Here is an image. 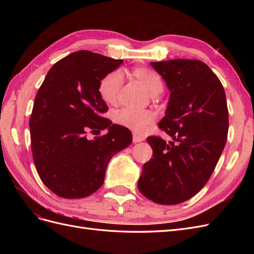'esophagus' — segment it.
Returning <instances> with one entry per match:
<instances>
[{
    "instance_id": "esophagus-1",
    "label": "esophagus",
    "mask_w": 254,
    "mask_h": 254,
    "mask_svg": "<svg viewBox=\"0 0 254 254\" xmlns=\"http://www.w3.org/2000/svg\"><path fill=\"white\" fill-rule=\"evenodd\" d=\"M144 139L143 137H141V136H139L137 134H133V137H132V142L133 143H139V142H142Z\"/></svg>"
}]
</instances>
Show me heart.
I'll return each instance as SVG.
<instances>
[{
    "label": "heart",
    "mask_w": 254,
    "mask_h": 254,
    "mask_svg": "<svg viewBox=\"0 0 254 254\" xmlns=\"http://www.w3.org/2000/svg\"><path fill=\"white\" fill-rule=\"evenodd\" d=\"M122 73L123 72L109 73L99 81L98 93L105 104H117L123 82ZM131 75L151 96L158 95L163 90V82L155 71L146 67H134L131 71ZM153 119H155V115L151 112L135 111L129 108H123L114 113V122L117 124L140 134L146 131V129L153 122Z\"/></svg>",
    "instance_id": "b5f03b06"
}]
</instances>
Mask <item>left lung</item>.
<instances>
[{
    "mask_svg": "<svg viewBox=\"0 0 254 254\" xmlns=\"http://www.w3.org/2000/svg\"><path fill=\"white\" fill-rule=\"evenodd\" d=\"M170 91L159 127L171 136L147 137L152 157L137 181L141 193L160 204H178L210 179L227 142L229 113L224 87L199 60L150 63Z\"/></svg>",
    "mask_w": 254,
    "mask_h": 254,
    "instance_id": "left-lung-1",
    "label": "left lung"
}]
</instances>
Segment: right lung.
Instances as JSON below:
<instances>
[{
    "mask_svg": "<svg viewBox=\"0 0 254 254\" xmlns=\"http://www.w3.org/2000/svg\"><path fill=\"white\" fill-rule=\"evenodd\" d=\"M123 60L79 51L59 60L38 91L29 120L33 159L40 179L66 199L90 196L103 186L111 158L132 142L130 130L102 118L108 107L98 84ZM109 133L88 140L86 133Z\"/></svg>",
    "mask_w": 254,
    "mask_h": 254,
    "instance_id": "obj_1",
    "label": "right lung"
}]
</instances>
